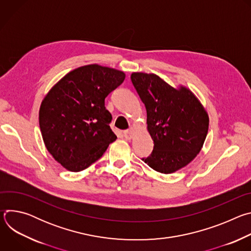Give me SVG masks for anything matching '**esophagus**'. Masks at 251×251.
Wrapping results in <instances>:
<instances>
[{"instance_id": "esophagus-1", "label": "esophagus", "mask_w": 251, "mask_h": 251, "mask_svg": "<svg viewBox=\"0 0 251 251\" xmlns=\"http://www.w3.org/2000/svg\"><path fill=\"white\" fill-rule=\"evenodd\" d=\"M133 133H134V130L133 129H128V130H125L124 131V137L126 139H131L133 137Z\"/></svg>"}]
</instances>
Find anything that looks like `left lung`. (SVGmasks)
<instances>
[{"mask_svg": "<svg viewBox=\"0 0 251 251\" xmlns=\"http://www.w3.org/2000/svg\"><path fill=\"white\" fill-rule=\"evenodd\" d=\"M131 81L145 104L148 131L154 141L149 167L171 174L200 153L208 130L206 111L187 87L176 89L153 74L134 73Z\"/></svg>", "mask_w": 251, "mask_h": 251, "instance_id": "obj_1", "label": "left lung"}]
</instances>
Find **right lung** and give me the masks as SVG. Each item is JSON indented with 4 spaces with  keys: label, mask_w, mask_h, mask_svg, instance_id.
I'll use <instances>...</instances> for the list:
<instances>
[{
    "label": "right lung",
    "mask_w": 251,
    "mask_h": 251,
    "mask_svg": "<svg viewBox=\"0 0 251 251\" xmlns=\"http://www.w3.org/2000/svg\"><path fill=\"white\" fill-rule=\"evenodd\" d=\"M124 79L120 70L84 65L63 76L43 100L39 119L45 145L66 170L88 168L117 139L105 98Z\"/></svg>",
    "instance_id": "obj_1"
}]
</instances>
